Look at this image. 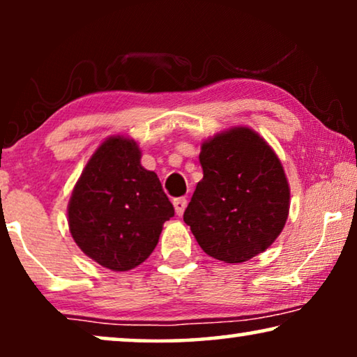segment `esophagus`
I'll return each instance as SVG.
<instances>
[{
    "label": "esophagus",
    "mask_w": 357,
    "mask_h": 357,
    "mask_svg": "<svg viewBox=\"0 0 357 357\" xmlns=\"http://www.w3.org/2000/svg\"><path fill=\"white\" fill-rule=\"evenodd\" d=\"M187 198H175L174 199V208H175V213H177V216H182L185 208H187Z\"/></svg>",
    "instance_id": "esophagus-1"
}]
</instances>
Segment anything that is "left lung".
Returning a JSON list of instances; mask_svg holds the SVG:
<instances>
[{"mask_svg":"<svg viewBox=\"0 0 357 357\" xmlns=\"http://www.w3.org/2000/svg\"><path fill=\"white\" fill-rule=\"evenodd\" d=\"M203 178L183 213L204 253L242 263L265 252L289 214V183L270 144L236 126L202 144Z\"/></svg>","mask_w":357,"mask_h":357,"instance_id":"8db88e82","label":"left lung"}]
</instances>
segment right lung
Returning <instances> with one entry per match:
<instances>
[{
	"instance_id": "obj_1",
	"label": "right lung",
	"mask_w": 357,
	"mask_h": 357,
	"mask_svg": "<svg viewBox=\"0 0 357 357\" xmlns=\"http://www.w3.org/2000/svg\"><path fill=\"white\" fill-rule=\"evenodd\" d=\"M172 216L158 175L141 165L138 144L125 136H110L97 148L68 203L77 247L114 271L141 265Z\"/></svg>"
}]
</instances>
